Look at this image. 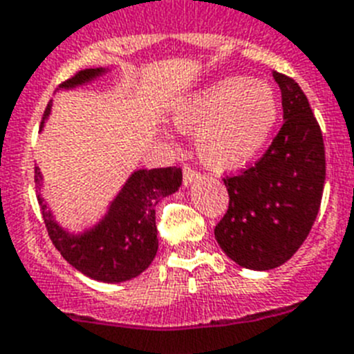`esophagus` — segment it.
<instances>
[{"label": "esophagus", "mask_w": 354, "mask_h": 354, "mask_svg": "<svg viewBox=\"0 0 354 354\" xmlns=\"http://www.w3.org/2000/svg\"><path fill=\"white\" fill-rule=\"evenodd\" d=\"M200 178H201L200 172L194 171L191 165H185V167H183V185H185V187L191 185L192 182H198Z\"/></svg>", "instance_id": "34e87169"}]
</instances>
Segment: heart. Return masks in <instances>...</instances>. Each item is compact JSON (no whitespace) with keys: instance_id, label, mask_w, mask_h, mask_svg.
Returning <instances> with one entry per match:
<instances>
[{"instance_id":"1","label":"heart","mask_w":354,"mask_h":354,"mask_svg":"<svg viewBox=\"0 0 354 354\" xmlns=\"http://www.w3.org/2000/svg\"><path fill=\"white\" fill-rule=\"evenodd\" d=\"M172 120L194 133L196 153L216 171L239 169L257 156L279 120L272 86L257 79L225 77L178 104Z\"/></svg>"}]
</instances>
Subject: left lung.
<instances>
[{"instance_id": "8db88e82", "label": "left lung", "mask_w": 354, "mask_h": 354, "mask_svg": "<svg viewBox=\"0 0 354 354\" xmlns=\"http://www.w3.org/2000/svg\"><path fill=\"white\" fill-rule=\"evenodd\" d=\"M284 124L255 165L225 176L228 209L214 228L221 250L248 270L286 263L313 227L326 182L322 131L292 77L273 71Z\"/></svg>"}]
</instances>
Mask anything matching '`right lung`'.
Returning a JSON list of instances; mask_svg holds the SVG:
<instances>
[{
	"label": "right lung",
	"mask_w": 354,
	"mask_h": 354,
	"mask_svg": "<svg viewBox=\"0 0 354 354\" xmlns=\"http://www.w3.org/2000/svg\"><path fill=\"white\" fill-rule=\"evenodd\" d=\"M106 73V68H88L62 82L59 88H75ZM50 115L44 109L43 118ZM35 183L43 185L39 167H35ZM182 185V169H140L135 171L109 205L108 214L93 228L82 234H70L53 219L41 192L37 196L44 225L53 246L68 263L90 279L100 283H124L149 268L158 252V230L154 209L162 198Z\"/></svg>",
	"instance_id": "add662e5"
}]
</instances>
